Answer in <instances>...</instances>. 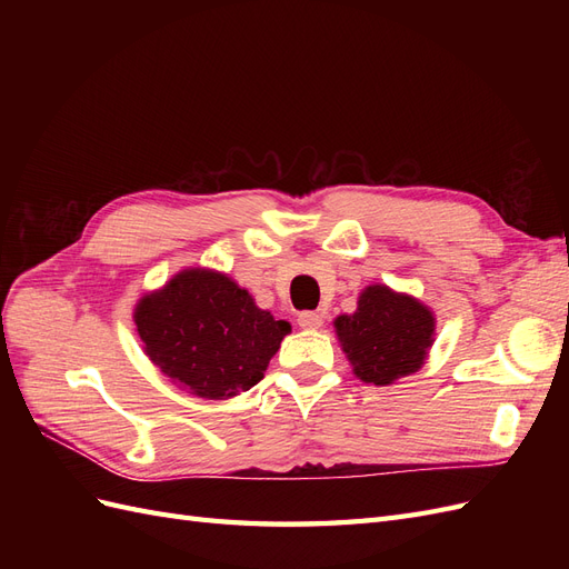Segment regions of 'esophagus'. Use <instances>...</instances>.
<instances>
[{
  "instance_id": "esophagus-1",
  "label": "esophagus",
  "mask_w": 569,
  "mask_h": 569,
  "mask_svg": "<svg viewBox=\"0 0 569 569\" xmlns=\"http://www.w3.org/2000/svg\"><path fill=\"white\" fill-rule=\"evenodd\" d=\"M297 322H299V327H303V330H320L322 316L316 311H303V313H299Z\"/></svg>"
}]
</instances>
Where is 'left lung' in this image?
I'll list each match as a JSON object with an SVG mask.
<instances>
[{
	"label": "left lung",
	"instance_id": "obj_1",
	"mask_svg": "<svg viewBox=\"0 0 569 569\" xmlns=\"http://www.w3.org/2000/svg\"><path fill=\"white\" fill-rule=\"evenodd\" d=\"M335 332L358 380L389 387L425 366L437 318L420 299L377 282L360 291L351 316L335 318Z\"/></svg>",
	"mask_w": 569,
	"mask_h": 569
}]
</instances>
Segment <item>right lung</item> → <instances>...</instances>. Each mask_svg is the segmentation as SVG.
<instances>
[{
    "label": "right lung",
    "mask_w": 569,
    "mask_h": 569,
    "mask_svg": "<svg viewBox=\"0 0 569 569\" xmlns=\"http://www.w3.org/2000/svg\"><path fill=\"white\" fill-rule=\"evenodd\" d=\"M142 349L176 387L222 401L263 380L291 332L228 272L184 268L134 306Z\"/></svg>",
    "instance_id": "add662e5"
}]
</instances>
